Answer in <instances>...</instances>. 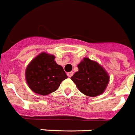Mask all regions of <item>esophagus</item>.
Instances as JSON below:
<instances>
[{
    "instance_id": "34e87169",
    "label": "esophagus",
    "mask_w": 135,
    "mask_h": 135,
    "mask_svg": "<svg viewBox=\"0 0 135 135\" xmlns=\"http://www.w3.org/2000/svg\"><path fill=\"white\" fill-rule=\"evenodd\" d=\"M73 74H73L72 71H70V72L67 73V76H69V77H71V76H73Z\"/></svg>"
}]
</instances>
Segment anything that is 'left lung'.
Returning <instances> with one entry per match:
<instances>
[{
    "label": "left lung",
    "mask_w": 135,
    "mask_h": 135,
    "mask_svg": "<svg viewBox=\"0 0 135 135\" xmlns=\"http://www.w3.org/2000/svg\"><path fill=\"white\" fill-rule=\"evenodd\" d=\"M77 67L79 71L71 79L81 92L92 97L104 92L109 75L102 66L89 58H84Z\"/></svg>",
    "instance_id": "8db88e82"
}]
</instances>
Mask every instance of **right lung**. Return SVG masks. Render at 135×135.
<instances>
[{"label": "right lung", "instance_id": "add662e5", "mask_svg": "<svg viewBox=\"0 0 135 135\" xmlns=\"http://www.w3.org/2000/svg\"><path fill=\"white\" fill-rule=\"evenodd\" d=\"M26 81L33 92L46 96L58 89L68 77L61 66L55 61V56L42 52L33 59L25 71Z\"/></svg>", "mask_w": 135, "mask_h": 135}]
</instances>
